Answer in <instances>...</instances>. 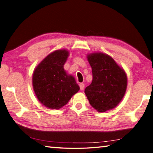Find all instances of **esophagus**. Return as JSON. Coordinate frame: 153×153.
Segmentation results:
<instances>
[{"label":"esophagus","mask_w":153,"mask_h":153,"mask_svg":"<svg viewBox=\"0 0 153 153\" xmlns=\"http://www.w3.org/2000/svg\"><path fill=\"white\" fill-rule=\"evenodd\" d=\"M79 85L80 90H84V86H85L84 84H83V83H80V84H79Z\"/></svg>","instance_id":"1"}]
</instances>
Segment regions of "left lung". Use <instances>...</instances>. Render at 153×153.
<instances>
[{
	"mask_svg": "<svg viewBox=\"0 0 153 153\" xmlns=\"http://www.w3.org/2000/svg\"><path fill=\"white\" fill-rule=\"evenodd\" d=\"M92 82L85 89L90 105L100 112L112 109L123 98L127 86L125 71L112 57L102 53L88 55Z\"/></svg>",
	"mask_w": 153,
	"mask_h": 153,
	"instance_id": "1",
	"label": "left lung"
}]
</instances>
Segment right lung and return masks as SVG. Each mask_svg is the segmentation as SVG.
Listing matches in <instances>:
<instances>
[{
    "instance_id": "obj_1",
    "label": "right lung",
    "mask_w": 153,
    "mask_h": 153,
    "mask_svg": "<svg viewBox=\"0 0 153 153\" xmlns=\"http://www.w3.org/2000/svg\"><path fill=\"white\" fill-rule=\"evenodd\" d=\"M69 55L65 49L48 55L35 68L33 90L41 104L50 109H59L79 90L74 77L63 68Z\"/></svg>"
}]
</instances>
